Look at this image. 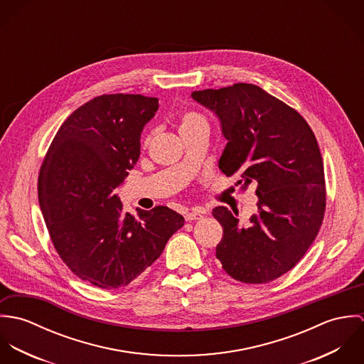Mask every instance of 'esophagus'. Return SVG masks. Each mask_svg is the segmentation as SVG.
<instances>
[{
    "label": "esophagus",
    "mask_w": 364,
    "mask_h": 364,
    "mask_svg": "<svg viewBox=\"0 0 364 364\" xmlns=\"http://www.w3.org/2000/svg\"><path fill=\"white\" fill-rule=\"evenodd\" d=\"M205 214V210L202 208H192L185 214V220L186 221H195V220H200Z\"/></svg>",
    "instance_id": "34e87169"
}]
</instances>
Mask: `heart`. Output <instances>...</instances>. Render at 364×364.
Segmentation results:
<instances>
[{"label":"heart","instance_id":"1","mask_svg":"<svg viewBox=\"0 0 364 364\" xmlns=\"http://www.w3.org/2000/svg\"><path fill=\"white\" fill-rule=\"evenodd\" d=\"M196 127H208V120L205 116H202L200 113L198 112H193V110H189V112H185L182 116H181V123H179V132H186V130H192V129H196ZM151 133L147 134L144 137V144L147 146L151 140Z\"/></svg>","mask_w":364,"mask_h":364}]
</instances>
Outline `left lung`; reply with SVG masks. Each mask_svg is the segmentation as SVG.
I'll list each match as a JSON object with an SVG mask.
<instances>
[{
    "instance_id": "obj_1",
    "label": "left lung",
    "mask_w": 364,
    "mask_h": 364,
    "mask_svg": "<svg viewBox=\"0 0 364 364\" xmlns=\"http://www.w3.org/2000/svg\"><path fill=\"white\" fill-rule=\"evenodd\" d=\"M220 120L225 149L218 168L242 188L257 186L258 208L247 223L238 211L213 208L223 225L215 257L235 280L272 282L304 257L323 220V162L304 117L258 85L234 84L192 92Z\"/></svg>"
}]
</instances>
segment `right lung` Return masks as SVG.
Listing matches in <instances>:
<instances>
[{
	"mask_svg": "<svg viewBox=\"0 0 364 364\" xmlns=\"http://www.w3.org/2000/svg\"><path fill=\"white\" fill-rule=\"evenodd\" d=\"M156 110V98L97 97L65 119L41 166L39 205L53 245L74 274L101 289L127 286L185 223L166 206L139 208L136 218L113 193L136 165Z\"/></svg>",
	"mask_w": 364,
	"mask_h": 364,
	"instance_id": "1",
	"label": "right lung"
}]
</instances>
